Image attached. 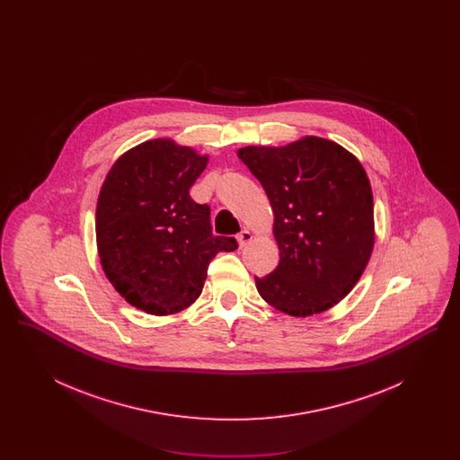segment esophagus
<instances>
[{
	"mask_svg": "<svg viewBox=\"0 0 460 460\" xmlns=\"http://www.w3.org/2000/svg\"><path fill=\"white\" fill-rule=\"evenodd\" d=\"M252 240H253V234H252L248 229L241 231L240 234H238V243H240L241 248H243V246H246V244H248Z\"/></svg>",
	"mask_w": 460,
	"mask_h": 460,
	"instance_id": "esophagus-1",
	"label": "esophagus"
}]
</instances>
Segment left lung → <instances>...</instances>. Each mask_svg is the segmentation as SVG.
Returning a JSON list of instances; mask_svg holds the SVG:
<instances>
[{
  "instance_id": "obj_1",
  "label": "left lung",
  "mask_w": 460,
  "mask_h": 460,
  "mask_svg": "<svg viewBox=\"0 0 460 460\" xmlns=\"http://www.w3.org/2000/svg\"><path fill=\"white\" fill-rule=\"evenodd\" d=\"M238 156L274 212L279 263L255 278L261 296L293 317L336 305L360 279L374 246L364 167L343 146L315 136L281 148L246 146Z\"/></svg>"
}]
</instances>
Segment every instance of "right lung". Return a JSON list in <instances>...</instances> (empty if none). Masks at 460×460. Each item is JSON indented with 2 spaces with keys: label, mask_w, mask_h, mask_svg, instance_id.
Masks as SVG:
<instances>
[{
  "label": "right lung",
  "mask_w": 460,
  "mask_h": 460,
  "mask_svg": "<svg viewBox=\"0 0 460 460\" xmlns=\"http://www.w3.org/2000/svg\"><path fill=\"white\" fill-rule=\"evenodd\" d=\"M208 162L172 139L145 141L110 169L96 207L103 270L132 306L167 315L191 305L219 252L234 238L214 236L210 207L190 197Z\"/></svg>",
  "instance_id": "right-lung-1"
}]
</instances>
